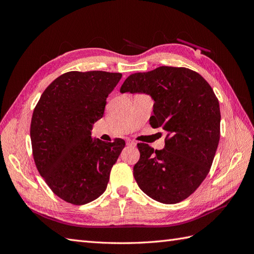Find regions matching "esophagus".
<instances>
[{
	"mask_svg": "<svg viewBox=\"0 0 254 254\" xmlns=\"http://www.w3.org/2000/svg\"><path fill=\"white\" fill-rule=\"evenodd\" d=\"M126 143H127V145H129V146H135V142L132 141V140H130V139H128V140L126 141Z\"/></svg>",
	"mask_w": 254,
	"mask_h": 254,
	"instance_id": "esophagus-1",
	"label": "esophagus"
}]
</instances>
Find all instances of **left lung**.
Segmentation results:
<instances>
[{
    "mask_svg": "<svg viewBox=\"0 0 254 254\" xmlns=\"http://www.w3.org/2000/svg\"><path fill=\"white\" fill-rule=\"evenodd\" d=\"M120 91L150 95L155 101L150 126L168 132L161 150L137 144V186L162 203L187 199L209 174L217 150L220 109L213 89L190 68L159 66L128 76Z\"/></svg>",
    "mask_w": 254,
    "mask_h": 254,
    "instance_id": "1",
    "label": "left lung"
}]
</instances>
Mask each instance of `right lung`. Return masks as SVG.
<instances>
[{"label": "right lung", "mask_w": 254, "mask_h": 254, "mask_svg": "<svg viewBox=\"0 0 254 254\" xmlns=\"http://www.w3.org/2000/svg\"><path fill=\"white\" fill-rule=\"evenodd\" d=\"M121 73L72 71L44 90L30 123L35 164L54 194L81 205L107 189L112 166L125 141L92 139L93 124L103 118L107 97Z\"/></svg>", "instance_id": "obj_1"}]
</instances>
